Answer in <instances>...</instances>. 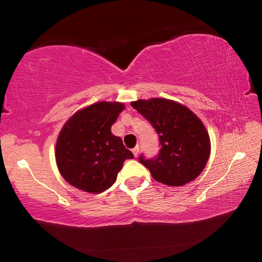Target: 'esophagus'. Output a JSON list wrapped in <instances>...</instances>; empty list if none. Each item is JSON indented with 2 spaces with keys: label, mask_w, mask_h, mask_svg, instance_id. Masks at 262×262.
Returning <instances> with one entry per match:
<instances>
[{
  "label": "esophagus",
  "mask_w": 262,
  "mask_h": 262,
  "mask_svg": "<svg viewBox=\"0 0 262 262\" xmlns=\"http://www.w3.org/2000/svg\"><path fill=\"white\" fill-rule=\"evenodd\" d=\"M132 151H133V154H134V156L137 157V155H139V152H140V147H139V145H136V147L133 149Z\"/></svg>",
  "instance_id": "1"
}]
</instances>
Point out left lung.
<instances>
[{
	"label": "left lung",
	"mask_w": 262,
	"mask_h": 262,
	"mask_svg": "<svg viewBox=\"0 0 262 262\" xmlns=\"http://www.w3.org/2000/svg\"><path fill=\"white\" fill-rule=\"evenodd\" d=\"M151 123L159 137V152L139 161L152 178L168 186H183L205 168L210 155L209 134L192 111L165 98L140 99L130 104Z\"/></svg>",
	"instance_id": "obj_1"
}]
</instances>
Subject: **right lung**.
I'll return each mask as SVG.
<instances>
[{"mask_svg": "<svg viewBox=\"0 0 262 262\" xmlns=\"http://www.w3.org/2000/svg\"><path fill=\"white\" fill-rule=\"evenodd\" d=\"M125 108L122 103L100 101L75 113L56 141V165L64 180L88 193L112 186L126 159L134 158L111 127Z\"/></svg>", "mask_w": 262, "mask_h": 262, "instance_id": "1", "label": "right lung"}]
</instances>
